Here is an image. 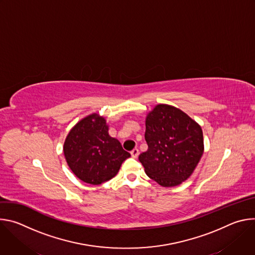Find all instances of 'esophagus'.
<instances>
[{"instance_id":"34e87169","label":"esophagus","mask_w":255,"mask_h":255,"mask_svg":"<svg viewBox=\"0 0 255 255\" xmlns=\"http://www.w3.org/2000/svg\"><path fill=\"white\" fill-rule=\"evenodd\" d=\"M131 155L133 158H137L138 155H139V150L137 148H134L132 151H131Z\"/></svg>"}]
</instances>
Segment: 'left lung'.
<instances>
[{"instance_id":"obj_1","label":"left lung","mask_w":255,"mask_h":255,"mask_svg":"<svg viewBox=\"0 0 255 255\" xmlns=\"http://www.w3.org/2000/svg\"><path fill=\"white\" fill-rule=\"evenodd\" d=\"M147 151L139 155L145 172L162 187L185 181L204 151L201 127L179 109L158 105L146 118Z\"/></svg>"}]
</instances>
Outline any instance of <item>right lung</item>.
Masks as SVG:
<instances>
[{
  "label": "right lung",
  "instance_id": "add662e5",
  "mask_svg": "<svg viewBox=\"0 0 255 255\" xmlns=\"http://www.w3.org/2000/svg\"><path fill=\"white\" fill-rule=\"evenodd\" d=\"M95 116H88L70 130L63 152L68 166L80 179L87 184L101 185L117 174L130 153L108 134L103 117L92 121Z\"/></svg>",
  "mask_w": 255,
  "mask_h": 255
}]
</instances>
